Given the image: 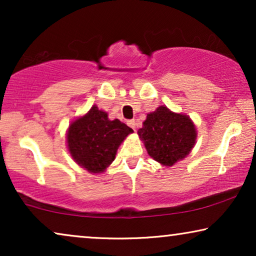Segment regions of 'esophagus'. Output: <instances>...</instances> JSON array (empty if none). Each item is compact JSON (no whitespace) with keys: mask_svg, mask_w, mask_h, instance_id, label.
Segmentation results:
<instances>
[{"mask_svg":"<svg viewBox=\"0 0 256 256\" xmlns=\"http://www.w3.org/2000/svg\"><path fill=\"white\" fill-rule=\"evenodd\" d=\"M127 124L132 129V130H135V129H136V124H135V121L134 120L127 121Z\"/></svg>","mask_w":256,"mask_h":256,"instance_id":"34e87169","label":"esophagus"}]
</instances>
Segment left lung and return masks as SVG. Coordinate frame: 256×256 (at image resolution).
Here are the masks:
<instances>
[{"instance_id":"left-lung-1","label":"left lung","mask_w":256,"mask_h":256,"mask_svg":"<svg viewBox=\"0 0 256 256\" xmlns=\"http://www.w3.org/2000/svg\"><path fill=\"white\" fill-rule=\"evenodd\" d=\"M138 136L149 156L164 166H172L186 157L194 148L197 130L188 115L177 114L160 106L146 114Z\"/></svg>"}]
</instances>
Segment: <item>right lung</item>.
<instances>
[{"instance_id": "right-lung-1", "label": "right lung", "mask_w": 256, "mask_h": 256, "mask_svg": "<svg viewBox=\"0 0 256 256\" xmlns=\"http://www.w3.org/2000/svg\"><path fill=\"white\" fill-rule=\"evenodd\" d=\"M132 129L118 118L110 120L96 104L70 124L68 148L76 164L90 174H101L110 166L118 146Z\"/></svg>"}]
</instances>
